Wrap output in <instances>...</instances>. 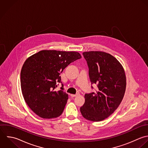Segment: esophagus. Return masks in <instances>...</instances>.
Returning <instances> with one entry per match:
<instances>
[{"label": "esophagus", "mask_w": 148, "mask_h": 148, "mask_svg": "<svg viewBox=\"0 0 148 148\" xmlns=\"http://www.w3.org/2000/svg\"><path fill=\"white\" fill-rule=\"evenodd\" d=\"M79 94V93H77L76 95H73V94H71L70 96L72 97H76L77 96H78Z\"/></svg>", "instance_id": "esophagus-1"}]
</instances>
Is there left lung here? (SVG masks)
<instances>
[{"label": "left lung", "mask_w": 148, "mask_h": 148, "mask_svg": "<svg viewBox=\"0 0 148 148\" xmlns=\"http://www.w3.org/2000/svg\"><path fill=\"white\" fill-rule=\"evenodd\" d=\"M89 67L92 84H96V93L86 94L85 101L80 108L87 120H104L118 108L124 97L126 77L121 63L112 55L103 51L82 53Z\"/></svg>", "instance_id": "1"}]
</instances>
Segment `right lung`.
<instances>
[{"mask_svg": "<svg viewBox=\"0 0 148 148\" xmlns=\"http://www.w3.org/2000/svg\"><path fill=\"white\" fill-rule=\"evenodd\" d=\"M80 58L75 51L42 50L25 60L21 71V90L25 102L38 116L52 119L62 114L68 95L54 89L63 70Z\"/></svg>", "mask_w": 148, "mask_h": 148, "instance_id": "add662e5", "label": "right lung"}]
</instances>
